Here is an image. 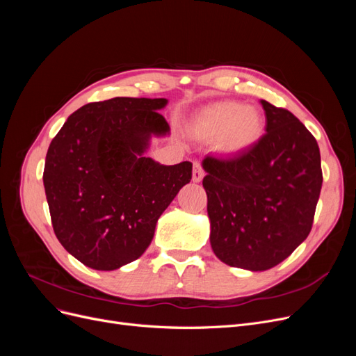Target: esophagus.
Masks as SVG:
<instances>
[{
    "label": "esophagus",
    "mask_w": 356,
    "mask_h": 356,
    "mask_svg": "<svg viewBox=\"0 0 356 356\" xmlns=\"http://www.w3.org/2000/svg\"><path fill=\"white\" fill-rule=\"evenodd\" d=\"M203 175H204V170H203L202 165L199 163V161H195V165H193V181L200 182Z\"/></svg>",
    "instance_id": "1"
}]
</instances>
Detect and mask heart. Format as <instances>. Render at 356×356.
<instances>
[{
  "label": "heart",
  "instance_id": "heart-1",
  "mask_svg": "<svg viewBox=\"0 0 356 356\" xmlns=\"http://www.w3.org/2000/svg\"><path fill=\"white\" fill-rule=\"evenodd\" d=\"M195 132L202 138H220L221 147L238 153L251 147L263 132V117L252 106L239 102H218L196 118Z\"/></svg>",
  "mask_w": 356,
  "mask_h": 356
}]
</instances>
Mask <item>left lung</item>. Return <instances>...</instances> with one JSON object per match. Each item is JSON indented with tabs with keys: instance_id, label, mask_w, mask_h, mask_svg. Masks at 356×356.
<instances>
[{
	"instance_id": "obj_1",
	"label": "left lung",
	"mask_w": 356,
	"mask_h": 356,
	"mask_svg": "<svg viewBox=\"0 0 356 356\" xmlns=\"http://www.w3.org/2000/svg\"><path fill=\"white\" fill-rule=\"evenodd\" d=\"M260 102L266 134L233 157L202 163L212 250L252 272L284 261L307 238L322 187L315 136L293 113Z\"/></svg>"
}]
</instances>
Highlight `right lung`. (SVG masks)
Returning a JSON list of instances; mask_svg holds the SVG:
<instances>
[{
  "instance_id": "right-lung-1",
  "label": "right lung",
  "mask_w": 356,
  "mask_h": 356,
  "mask_svg": "<svg viewBox=\"0 0 356 356\" xmlns=\"http://www.w3.org/2000/svg\"><path fill=\"white\" fill-rule=\"evenodd\" d=\"M165 98H113L72 113L51 139L44 174L51 225L65 250L95 270L141 257L157 220L191 179L190 161L144 157L149 135L169 132Z\"/></svg>"
}]
</instances>
